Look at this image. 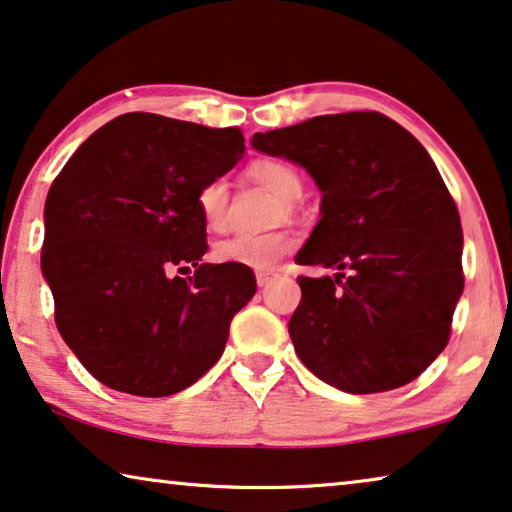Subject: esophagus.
<instances>
[{"instance_id": "obj_1", "label": "esophagus", "mask_w": 512, "mask_h": 512, "mask_svg": "<svg viewBox=\"0 0 512 512\" xmlns=\"http://www.w3.org/2000/svg\"><path fill=\"white\" fill-rule=\"evenodd\" d=\"M255 276H257V285L259 287H269L271 280L276 278V273H273V271H257Z\"/></svg>"}]
</instances>
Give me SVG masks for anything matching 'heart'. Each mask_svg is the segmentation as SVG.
Masks as SVG:
<instances>
[{"label":"heart","instance_id":"heart-1","mask_svg":"<svg viewBox=\"0 0 512 512\" xmlns=\"http://www.w3.org/2000/svg\"><path fill=\"white\" fill-rule=\"evenodd\" d=\"M248 177L269 188L273 195H278L282 202H287V209L301 195L303 181L294 165L280 158H259L248 167ZM227 183L223 179H211L202 183L197 190L195 204L200 211L202 223L209 230L218 232L225 227L227 218ZM296 246V236L289 232H269V234H234L230 239L216 243L213 257L223 264H239L248 269L269 271L282 257L289 255Z\"/></svg>","mask_w":512,"mask_h":512}]
</instances>
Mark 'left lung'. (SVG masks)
<instances>
[{"instance_id":"8db88e82","label":"left lung","mask_w":512,"mask_h":512,"mask_svg":"<svg viewBox=\"0 0 512 512\" xmlns=\"http://www.w3.org/2000/svg\"><path fill=\"white\" fill-rule=\"evenodd\" d=\"M250 144L322 190L296 262L338 273L299 278L289 335L305 368L354 395L414 381L444 352L464 289L460 213L430 154L379 112L322 114Z\"/></svg>"}]
</instances>
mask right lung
Here are the masks:
<instances>
[{"mask_svg":"<svg viewBox=\"0 0 512 512\" xmlns=\"http://www.w3.org/2000/svg\"><path fill=\"white\" fill-rule=\"evenodd\" d=\"M239 128L128 112L89 135L45 200L41 271L61 338L101 384L165 398L225 352L248 266L202 264L195 197L243 156ZM196 266L193 279L177 270Z\"/></svg>","mask_w":512,"mask_h":512,"instance_id":"obj_1","label":"right lung"}]
</instances>
